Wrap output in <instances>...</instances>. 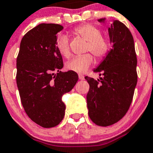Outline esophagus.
I'll return each mask as SVG.
<instances>
[{
  "label": "esophagus",
  "mask_w": 153,
  "mask_h": 153,
  "mask_svg": "<svg viewBox=\"0 0 153 153\" xmlns=\"http://www.w3.org/2000/svg\"><path fill=\"white\" fill-rule=\"evenodd\" d=\"M78 78H79V79H80V80H84L85 76H84V75H78Z\"/></svg>",
  "instance_id": "34e87169"
}]
</instances>
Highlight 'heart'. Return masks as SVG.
Returning a JSON list of instances; mask_svg holds the SVG:
<instances>
[{
	"instance_id": "heart-1",
	"label": "heart",
	"mask_w": 153,
	"mask_h": 153,
	"mask_svg": "<svg viewBox=\"0 0 153 153\" xmlns=\"http://www.w3.org/2000/svg\"><path fill=\"white\" fill-rule=\"evenodd\" d=\"M74 32L87 41L85 51H90L97 58H104L109 51V42L105 38L102 36L100 29L91 25H82L75 28ZM56 48L58 52L65 58L71 55L68 38L65 35H60L56 40ZM94 59L90 53L76 56L66 64L68 70L76 73H85L92 65Z\"/></svg>"
}]
</instances>
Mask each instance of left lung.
<instances>
[{
	"instance_id": "obj_1",
	"label": "left lung",
	"mask_w": 153,
	"mask_h": 153,
	"mask_svg": "<svg viewBox=\"0 0 153 153\" xmlns=\"http://www.w3.org/2000/svg\"><path fill=\"white\" fill-rule=\"evenodd\" d=\"M104 22L105 18L99 20ZM112 48L94 70L103 78L86 76L88 115L97 126H108L119 122L128 111L137 84V58L132 34L119 21L108 27Z\"/></svg>"
}]
</instances>
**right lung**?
I'll use <instances>...</instances> for the list:
<instances>
[{"label":"right lung","mask_w":153,"mask_h":153,"mask_svg":"<svg viewBox=\"0 0 153 153\" xmlns=\"http://www.w3.org/2000/svg\"><path fill=\"white\" fill-rule=\"evenodd\" d=\"M57 24H40L24 35L17 58L16 81L25 112L43 128L58 126L65 116L62 95L78 82L75 71L62 72V56L56 48ZM54 72H57L55 74Z\"/></svg>","instance_id":"1"}]
</instances>
